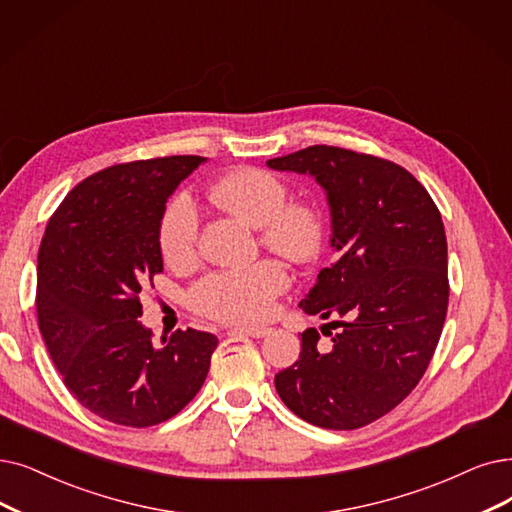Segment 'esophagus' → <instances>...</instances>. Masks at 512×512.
<instances>
[{
    "label": "esophagus",
    "mask_w": 512,
    "mask_h": 512,
    "mask_svg": "<svg viewBox=\"0 0 512 512\" xmlns=\"http://www.w3.org/2000/svg\"><path fill=\"white\" fill-rule=\"evenodd\" d=\"M233 334H245V336H252V338H264L269 336L271 330L269 327H254V325H235L231 327Z\"/></svg>",
    "instance_id": "34e87169"
}]
</instances>
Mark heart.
Segmentation results:
<instances>
[{"label": "heart", "instance_id": "b5f03b06", "mask_svg": "<svg viewBox=\"0 0 512 512\" xmlns=\"http://www.w3.org/2000/svg\"><path fill=\"white\" fill-rule=\"evenodd\" d=\"M220 208L260 229L267 248L292 260L317 254L323 224L306 203H288L290 191L275 174L243 168L222 178L212 191ZM199 231L197 206L189 193H178L163 210L159 227L161 254L172 267H185L195 256ZM288 288V273L275 260H262L243 271L203 277L191 290V304L201 315L220 321H260L273 311V300Z\"/></svg>", "mask_w": 512, "mask_h": 512}]
</instances>
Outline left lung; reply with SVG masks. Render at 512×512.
<instances>
[{"instance_id": "1", "label": "left lung", "mask_w": 512, "mask_h": 512, "mask_svg": "<svg viewBox=\"0 0 512 512\" xmlns=\"http://www.w3.org/2000/svg\"><path fill=\"white\" fill-rule=\"evenodd\" d=\"M277 172L309 174L330 208L336 262L300 300L330 319L302 334L294 365L275 376L290 410L315 426L351 431L378 420L418 384L447 313V239L420 182L393 161L315 145L269 159Z\"/></svg>"}]
</instances>
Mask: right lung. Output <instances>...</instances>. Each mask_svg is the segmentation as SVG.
Wrapping results in <instances>:
<instances>
[{
  "mask_svg": "<svg viewBox=\"0 0 512 512\" xmlns=\"http://www.w3.org/2000/svg\"><path fill=\"white\" fill-rule=\"evenodd\" d=\"M206 157L119 163L88 176L50 218L37 256V321L73 397L100 418L153 426L208 376L218 338L176 330L153 344L140 294L163 271L168 199Z\"/></svg>",
  "mask_w": 512,
  "mask_h": 512,
  "instance_id": "1",
  "label": "right lung"
}]
</instances>
